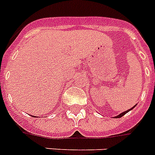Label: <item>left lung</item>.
<instances>
[{
  "label": "left lung",
  "mask_w": 155,
  "mask_h": 155,
  "mask_svg": "<svg viewBox=\"0 0 155 155\" xmlns=\"http://www.w3.org/2000/svg\"><path fill=\"white\" fill-rule=\"evenodd\" d=\"M134 107H135V105L134 106V107H132V108H130V109H128V110H126V111H125V112H123V113H120V114H119V115H117V117H116V118H120V117H123V116L125 115V113H127L128 112H129V111L132 110L133 108H134Z\"/></svg>",
  "instance_id": "obj_1"
}]
</instances>
